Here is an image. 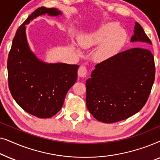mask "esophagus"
<instances>
[{
	"mask_svg": "<svg viewBox=\"0 0 160 160\" xmlns=\"http://www.w3.org/2000/svg\"><path fill=\"white\" fill-rule=\"evenodd\" d=\"M87 73H88V72H87V68L84 65L81 66L78 70V75L80 78H86Z\"/></svg>",
	"mask_w": 160,
	"mask_h": 160,
	"instance_id": "1",
	"label": "esophagus"
}]
</instances>
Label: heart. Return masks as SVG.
Here are the masks:
<instances>
[{"instance_id":"b5f03b06","label":"heart","mask_w":160,"mask_h":160,"mask_svg":"<svg viewBox=\"0 0 160 160\" xmlns=\"http://www.w3.org/2000/svg\"><path fill=\"white\" fill-rule=\"evenodd\" d=\"M127 41V34L116 22L102 24L96 29L82 34L78 39L84 49L97 47L94 59L98 62H106L119 53ZM77 51L81 53L79 47Z\"/></svg>"}]
</instances>
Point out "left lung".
<instances>
[{"instance_id": "obj_1", "label": "left lung", "mask_w": 160, "mask_h": 160, "mask_svg": "<svg viewBox=\"0 0 160 160\" xmlns=\"http://www.w3.org/2000/svg\"><path fill=\"white\" fill-rule=\"evenodd\" d=\"M130 41L138 42V47L98 63L86 81L87 107L99 122L128 119L141 110L150 95L155 66L154 56L146 47L152 43L138 22Z\"/></svg>"}]
</instances>
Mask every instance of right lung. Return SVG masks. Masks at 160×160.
I'll return each mask as SVG.
<instances>
[{
    "instance_id": "1",
    "label": "right lung",
    "mask_w": 160,
    "mask_h": 160,
    "mask_svg": "<svg viewBox=\"0 0 160 160\" xmlns=\"http://www.w3.org/2000/svg\"><path fill=\"white\" fill-rule=\"evenodd\" d=\"M59 16L55 8H37L17 29L8 54V87L17 103L26 112L46 119L62 108L65 95L77 80L78 65L47 63L31 51L26 36V25L44 14Z\"/></svg>"
}]
</instances>
